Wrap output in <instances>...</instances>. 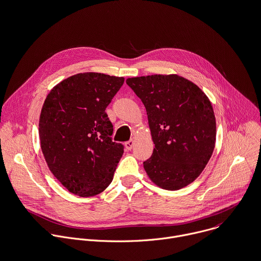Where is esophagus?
<instances>
[{
    "label": "esophagus",
    "instance_id": "34e87169",
    "mask_svg": "<svg viewBox=\"0 0 261 261\" xmlns=\"http://www.w3.org/2000/svg\"><path fill=\"white\" fill-rule=\"evenodd\" d=\"M125 146H126V148H127L128 150H131V149L133 148V146H134V140L131 139V140L125 142Z\"/></svg>",
    "mask_w": 261,
    "mask_h": 261
}]
</instances>
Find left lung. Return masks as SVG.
I'll return each instance as SVG.
<instances>
[{
    "label": "left lung",
    "mask_w": 261,
    "mask_h": 261,
    "mask_svg": "<svg viewBox=\"0 0 261 261\" xmlns=\"http://www.w3.org/2000/svg\"><path fill=\"white\" fill-rule=\"evenodd\" d=\"M143 102L154 148L143 163L149 179L166 190L192 183L207 165L216 144L213 106L193 82L176 74L128 78Z\"/></svg>",
    "instance_id": "8db88e82"
}]
</instances>
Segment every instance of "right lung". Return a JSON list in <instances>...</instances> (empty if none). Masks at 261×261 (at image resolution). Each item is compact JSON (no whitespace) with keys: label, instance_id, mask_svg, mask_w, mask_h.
Returning a JSON list of instances; mask_svg holds the SVG:
<instances>
[{"label":"right lung","instance_id":"obj_1","mask_svg":"<svg viewBox=\"0 0 261 261\" xmlns=\"http://www.w3.org/2000/svg\"><path fill=\"white\" fill-rule=\"evenodd\" d=\"M123 77L86 72L57 84L41 109L38 132L49 171L71 193L90 197L113 181L124 145L112 140L107 107Z\"/></svg>","mask_w":261,"mask_h":261}]
</instances>
